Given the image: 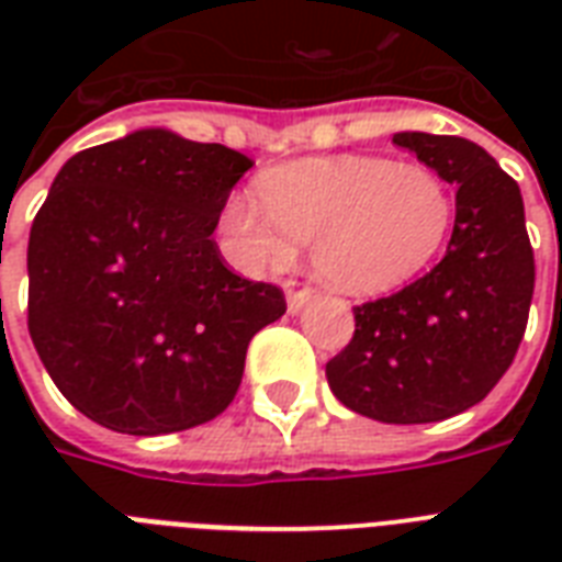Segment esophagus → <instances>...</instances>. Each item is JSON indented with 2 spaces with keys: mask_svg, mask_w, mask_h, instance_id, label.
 I'll list each match as a JSON object with an SVG mask.
<instances>
[{
  "mask_svg": "<svg viewBox=\"0 0 562 562\" xmlns=\"http://www.w3.org/2000/svg\"><path fill=\"white\" fill-rule=\"evenodd\" d=\"M312 297H315V291H312V289H291L289 291V312H291V315H297L300 308L306 306Z\"/></svg>",
  "mask_w": 562,
  "mask_h": 562,
  "instance_id": "esophagus-1",
  "label": "esophagus"
}]
</instances>
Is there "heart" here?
<instances>
[{"mask_svg":"<svg viewBox=\"0 0 562 562\" xmlns=\"http://www.w3.org/2000/svg\"><path fill=\"white\" fill-rule=\"evenodd\" d=\"M259 201L221 212L229 250L247 271H282L315 247L317 277L356 297L417 277L443 247L454 194L428 166L384 157H321L265 171Z\"/></svg>","mask_w":562,"mask_h":562,"instance_id":"heart-1","label":"heart"}]
</instances>
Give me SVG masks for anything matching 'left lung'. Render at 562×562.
Segmentation results:
<instances>
[{
	"mask_svg": "<svg viewBox=\"0 0 562 562\" xmlns=\"http://www.w3.org/2000/svg\"><path fill=\"white\" fill-rule=\"evenodd\" d=\"M454 192L440 262L391 297L352 308V341L326 364L338 400L379 423H437L479 405L522 344L533 250L519 183L481 145L419 131L393 134Z\"/></svg>",
	"mask_w": 562,
	"mask_h": 562,
	"instance_id": "1",
	"label": "left lung"
}]
</instances>
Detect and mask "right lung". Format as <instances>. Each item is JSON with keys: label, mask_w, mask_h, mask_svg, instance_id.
Returning a JSON list of instances; mask_svg holds the SVG:
<instances>
[{"label": "right lung", "mask_w": 562, "mask_h": 562, "mask_svg": "<svg viewBox=\"0 0 562 562\" xmlns=\"http://www.w3.org/2000/svg\"><path fill=\"white\" fill-rule=\"evenodd\" d=\"M250 166L145 127L57 171L29 236V333L83 417L171 435L233 402L250 338L285 315L282 291L229 271L212 238Z\"/></svg>", "instance_id": "right-lung-1"}]
</instances>
